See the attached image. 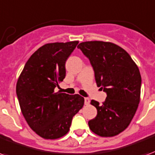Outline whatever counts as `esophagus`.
<instances>
[{
	"instance_id": "1",
	"label": "esophagus",
	"mask_w": 155,
	"mask_h": 155,
	"mask_svg": "<svg viewBox=\"0 0 155 155\" xmlns=\"http://www.w3.org/2000/svg\"><path fill=\"white\" fill-rule=\"evenodd\" d=\"M84 103H85V104H86V105L89 104V103H90V99L87 98V97L84 98Z\"/></svg>"
}]
</instances>
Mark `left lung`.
<instances>
[{
	"label": "left lung",
	"instance_id": "8db88e82",
	"mask_svg": "<svg viewBox=\"0 0 155 155\" xmlns=\"http://www.w3.org/2000/svg\"><path fill=\"white\" fill-rule=\"evenodd\" d=\"M78 48L90 60L96 84L107 95L102 104L91 102L97 115L88 122L89 127L101 137H114L128 127L137 112L141 87L139 68L128 53L114 43L85 41Z\"/></svg>",
	"mask_w": 155,
	"mask_h": 155
}]
</instances>
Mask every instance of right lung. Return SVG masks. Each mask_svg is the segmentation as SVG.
I'll list each match as a JSON object with an SVG mask.
<instances>
[{"label": "right lung", "mask_w": 155, "mask_h": 155, "mask_svg": "<svg viewBox=\"0 0 155 155\" xmlns=\"http://www.w3.org/2000/svg\"><path fill=\"white\" fill-rule=\"evenodd\" d=\"M78 41L46 44L24 65L16 94L25 120L44 139H58L68 133L73 117L84 104L81 95L55 92L65 78V63Z\"/></svg>", "instance_id": "obj_1"}]
</instances>
